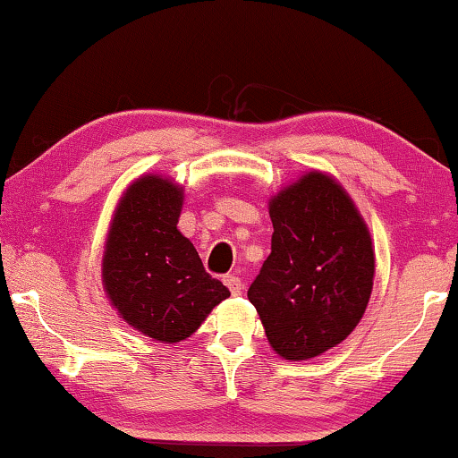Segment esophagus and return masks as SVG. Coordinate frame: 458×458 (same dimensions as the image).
I'll use <instances>...</instances> for the list:
<instances>
[{
	"label": "esophagus",
	"instance_id": "34e87169",
	"mask_svg": "<svg viewBox=\"0 0 458 458\" xmlns=\"http://www.w3.org/2000/svg\"><path fill=\"white\" fill-rule=\"evenodd\" d=\"M224 284H226V286L230 288V293L234 294V296H238V294L242 293V282H241V278H238V276H234V274L224 276Z\"/></svg>",
	"mask_w": 458,
	"mask_h": 458
}]
</instances>
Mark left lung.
Masks as SVG:
<instances>
[{
  "label": "left lung",
  "mask_w": 458,
  "mask_h": 458,
  "mask_svg": "<svg viewBox=\"0 0 458 458\" xmlns=\"http://www.w3.org/2000/svg\"><path fill=\"white\" fill-rule=\"evenodd\" d=\"M272 253L249 288L267 343L286 360L338 346L363 318L376 253L349 192L311 170L269 199Z\"/></svg>",
  "instance_id": "8db88e82"
}]
</instances>
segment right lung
I'll return each mask as SVG.
<instances>
[{
  "instance_id": "obj_1",
  "label": "right lung",
  "mask_w": 458,
  "mask_h": 458,
  "mask_svg": "<svg viewBox=\"0 0 458 458\" xmlns=\"http://www.w3.org/2000/svg\"><path fill=\"white\" fill-rule=\"evenodd\" d=\"M182 203V184L143 174L122 192L103 244L101 282L112 307L128 326L164 344L192 336L230 296L178 230Z\"/></svg>"
}]
</instances>
